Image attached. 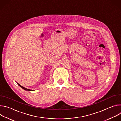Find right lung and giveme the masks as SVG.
<instances>
[{
    "instance_id": "obj_1",
    "label": "right lung",
    "mask_w": 121,
    "mask_h": 121,
    "mask_svg": "<svg viewBox=\"0 0 121 121\" xmlns=\"http://www.w3.org/2000/svg\"><path fill=\"white\" fill-rule=\"evenodd\" d=\"M17 84H18V85L20 86V87H21L22 89H24V90H26V91H31V90H30V89H26V88H24V87H22V86H21V85H20L19 83H17Z\"/></svg>"
}]
</instances>
